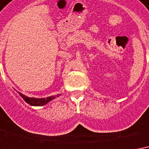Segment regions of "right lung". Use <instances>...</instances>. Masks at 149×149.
<instances>
[{
	"label": "right lung",
	"mask_w": 149,
	"mask_h": 149,
	"mask_svg": "<svg viewBox=\"0 0 149 149\" xmlns=\"http://www.w3.org/2000/svg\"><path fill=\"white\" fill-rule=\"evenodd\" d=\"M20 96L22 98L23 100H25V102H27L28 104L30 106H34V107H40V106H44L51 100H54L55 98L58 97L61 95V94H57V95H52V96H48L47 98H33V97H28L26 95L21 93H18Z\"/></svg>",
	"instance_id": "add662e5"
}]
</instances>
